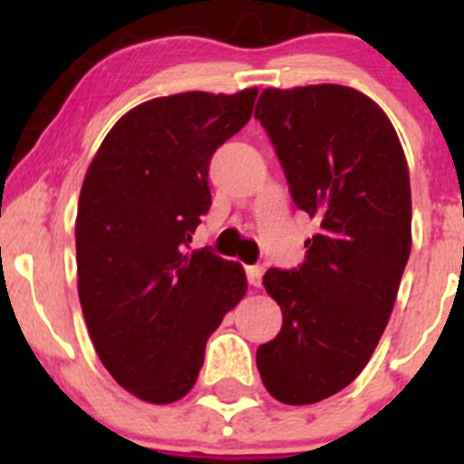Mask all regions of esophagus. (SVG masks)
<instances>
[{"label":"esophagus","instance_id":"1","mask_svg":"<svg viewBox=\"0 0 464 464\" xmlns=\"http://www.w3.org/2000/svg\"><path fill=\"white\" fill-rule=\"evenodd\" d=\"M246 278H249V285H254V287H260L262 283V269L258 265L254 266H246Z\"/></svg>","mask_w":464,"mask_h":464}]
</instances>
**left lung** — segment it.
I'll return each mask as SVG.
<instances>
[{
	"instance_id": "left-lung-1",
	"label": "left lung",
	"mask_w": 464,
	"mask_h": 464,
	"mask_svg": "<svg viewBox=\"0 0 464 464\" xmlns=\"http://www.w3.org/2000/svg\"><path fill=\"white\" fill-rule=\"evenodd\" d=\"M294 202L319 222L301 269H269L283 327L256 353L262 383L303 406L366 368L411 256V181L386 111L343 85L266 87L256 105Z\"/></svg>"
}]
</instances>
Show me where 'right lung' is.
Returning a JSON list of instances; mask_svg holds the SVG:
<instances>
[{"label": "right lung", "mask_w": 464, "mask_h": 464, "mask_svg": "<svg viewBox=\"0 0 464 464\" xmlns=\"http://www.w3.org/2000/svg\"><path fill=\"white\" fill-rule=\"evenodd\" d=\"M256 96L251 87L145 101L87 168L76 215L82 316L102 366L150 404L195 386L206 341L246 294L240 262L188 242L210 206V157L245 128Z\"/></svg>", "instance_id": "right-lung-1"}]
</instances>
